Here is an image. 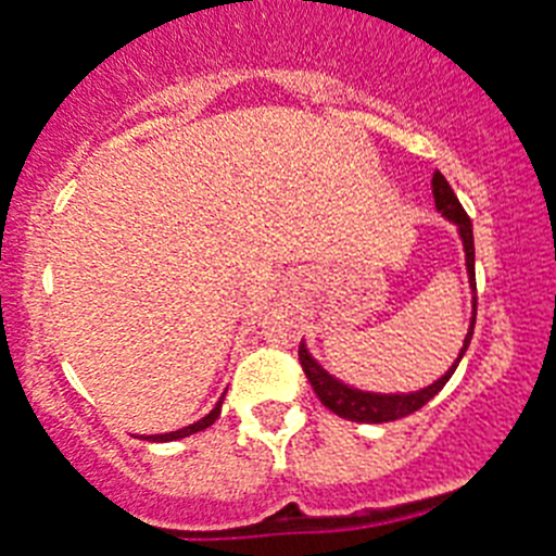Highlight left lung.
I'll return each mask as SVG.
<instances>
[{"instance_id": "1", "label": "left lung", "mask_w": 556, "mask_h": 556, "mask_svg": "<svg viewBox=\"0 0 556 556\" xmlns=\"http://www.w3.org/2000/svg\"><path fill=\"white\" fill-rule=\"evenodd\" d=\"M433 200H435V207L442 211V216H447L453 225H458V232H460V241H464V252H466V271H469V282H471V290H475V299H471V326H469V334H466L464 340V349H460L458 359H455V365L450 367L447 372H444L439 381H433L430 387L419 389V392H408V395H378V392H362V389H354L349 387V383L337 381L334 376H329V372L324 370V367L318 365V362L309 356L307 345H299V362H302L304 367V376L309 378V383H313L315 395H318V401L324 403L329 412H334L337 417L342 419H351V422H370V425H378V422H395V419H403L408 417V414L419 412V408L425 406V403L430 401V397H435L439 392L444 389V383L450 381V376L455 372V367H458V362L464 359L466 349H469L471 342V334H475V318H477V282H475V232H471V219L466 216L464 205L458 202V197H455V191L450 189L447 178H444L439 169L433 173Z\"/></svg>"}]
</instances>
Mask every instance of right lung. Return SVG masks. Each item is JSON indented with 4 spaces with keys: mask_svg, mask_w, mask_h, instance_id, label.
<instances>
[{
    "mask_svg": "<svg viewBox=\"0 0 556 556\" xmlns=\"http://www.w3.org/2000/svg\"><path fill=\"white\" fill-rule=\"evenodd\" d=\"M222 401H225V395L219 397V403H216V406H214V412L207 414V417H202L200 422L189 425V428L173 430V433H155V435H144V439H148V442H175V439H186V435L197 433V430H205V428H211V425H214L216 419H219V414H222Z\"/></svg>",
    "mask_w": 556,
    "mask_h": 556,
    "instance_id": "right-lung-1",
    "label": "right lung"
}]
</instances>
